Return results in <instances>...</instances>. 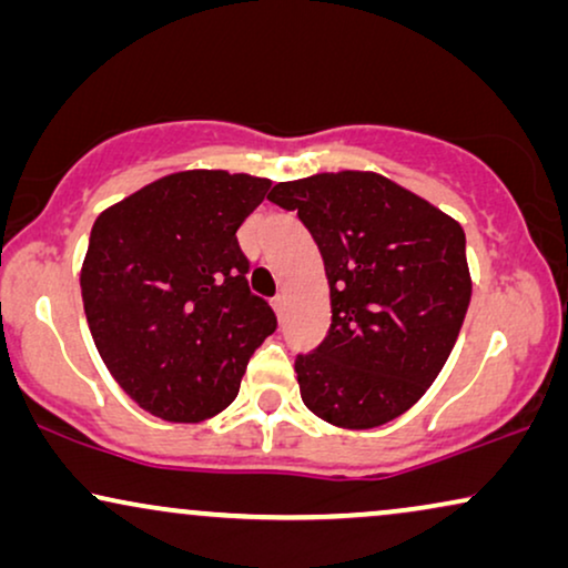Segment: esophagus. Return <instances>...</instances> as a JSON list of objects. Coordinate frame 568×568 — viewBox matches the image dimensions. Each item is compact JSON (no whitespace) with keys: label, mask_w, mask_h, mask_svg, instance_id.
<instances>
[{"label":"esophagus","mask_w":568,"mask_h":568,"mask_svg":"<svg viewBox=\"0 0 568 568\" xmlns=\"http://www.w3.org/2000/svg\"><path fill=\"white\" fill-rule=\"evenodd\" d=\"M271 305H274L276 315L282 317L284 315V307H286V297H284V294H278V297H274V302H271Z\"/></svg>","instance_id":"obj_1"}]
</instances>
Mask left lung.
<instances>
[{
  "label": "left lung",
  "mask_w": 568,
  "mask_h": 568,
  "mask_svg": "<svg viewBox=\"0 0 568 568\" xmlns=\"http://www.w3.org/2000/svg\"><path fill=\"white\" fill-rule=\"evenodd\" d=\"M268 201L300 214L331 290L328 336L294 362L305 406L341 429L406 414L445 367L470 305L460 222L372 170L276 183Z\"/></svg>",
  "instance_id": "obj_1"
}]
</instances>
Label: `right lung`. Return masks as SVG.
<instances>
[{
	"instance_id": "obj_1",
	"label": "right lung",
	"mask_w": 568,
	"mask_h": 568,
	"mask_svg": "<svg viewBox=\"0 0 568 568\" xmlns=\"http://www.w3.org/2000/svg\"><path fill=\"white\" fill-rule=\"evenodd\" d=\"M268 178L181 170L98 214L80 286L100 359L139 408L196 424L237 398L276 315L247 290L237 230Z\"/></svg>"
}]
</instances>
